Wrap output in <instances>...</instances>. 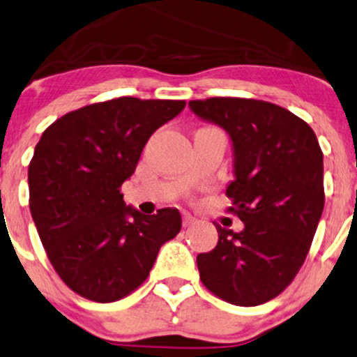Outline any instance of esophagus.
<instances>
[{
	"label": "esophagus",
	"instance_id": "esophagus-1",
	"mask_svg": "<svg viewBox=\"0 0 357 357\" xmlns=\"http://www.w3.org/2000/svg\"><path fill=\"white\" fill-rule=\"evenodd\" d=\"M196 224V218H192L191 214H188V212H184L183 214V225L184 227H189V225Z\"/></svg>",
	"mask_w": 357,
	"mask_h": 357
}]
</instances>
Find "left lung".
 Segmentation results:
<instances>
[{"label":"left lung","mask_w":357,"mask_h":357,"mask_svg":"<svg viewBox=\"0 0 357 357\" xmlns=\"http://www.w3.org/2000/svg\"><path fill=\"white\" fill-rule=\"evenodd\" d=\"M189 108L231 138L236 179L225 194L243 222L241 232L215 227L218 245L197 255L199 277L229 303L261 305L298 273L321 219L317 135L287 108L254 98L214 97L191 100Z\"/></svg>","instance_id":"8db88e82"}]
</instances>
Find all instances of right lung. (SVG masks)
I'll use <instances>...</instances> for the list:
<instances>
[{
  "instance_id": "1",
  "label": "right lung",
  "mask_w": 357,
  "mask_h": 357,
  "mask_svg": "<svg viewBox=\"0 0 357 357\" xmlns=\"http://www.w3.org/2000/svg\"><path fill=\"white\" fill-rule=\"evenodd\" d=\"M184 100L121 97L54 121L29 163V209L59 277L84 298L110 303L145 282L181 214L145 215L126 206L121 184L146 142L183 112Z\"/></svg>"
}]
</instances>
